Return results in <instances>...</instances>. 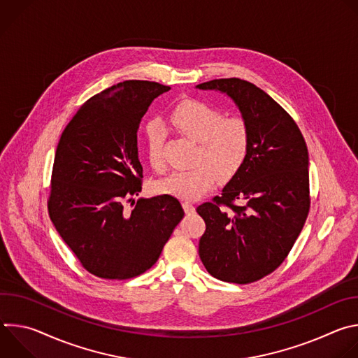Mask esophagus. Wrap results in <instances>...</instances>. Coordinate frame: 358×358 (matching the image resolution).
<instances>
[{
	"label": "esophagus",
	"mask_w": 358,
	"mask_h": 358,
	"mask_svg": "<svg viewBox=\"0 0 358 358\" xmlns=\"http://www.w3.org/2000/svg\"><path fill=\"white\" fill-rule=\"evenodd\" d=\"M182 208H184V211H185V214H191V213H194V206L192 203L189 202V201H184L182 202Z\"/></svg>",
	"instance_id": "esophagus-1"
}]
</instances>
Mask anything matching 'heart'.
<instances>
[{
    "instance_id": "heart-1",
    "label": "heart",
    "mask_w": 358,
    "mask_h": 358,
    "mask_svg": "<svg viewBox=\"0 0 358 358\" xmlns=\"http://www.w3.org/2000/svg\"><path fill=\"white\" fill-rule=\"evenodd\" d=\"M171 122L188 138L198 143L194 163L189 170H177L156 182L162 194L181 199H194L210 191L218 177H234L246 160L249 131L241 119H224L222 113L199 100H184L178 103ZM145 148L151 167L164 169L163 129L157 122L145 127Z\"/></svg>"
}]
</instances>
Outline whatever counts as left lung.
<instances>
[{
	"mask_svg": "<svg viewBox=\"0 0 358 358\" xmlns=\"http://www.w3.org/2000/svg\"><path fill=\"white\" fill-rule=\"evenodd\" d=\"M196 89L231 97L249 131L248 156L239 171L220 196L196 208L207 227L198 253L214 278L250 283L280 266L308 218V147L294 120L253 83L214 79Z\"/></svg>",
	"mask_w": 358,
	"mask_h": 358,
	"instance_id": "1",
	"label": "left lung"
}]
</instances>
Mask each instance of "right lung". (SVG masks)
Masks as SVG:
<instances>
[{
  "label": "right lung",
  "instance_id": "obj_1",
  "mask_svg": "<svg viewBox=\"0 0 358 358\" xmlns=\"http://www.w3.org/2000/svg\"><path fill=\"white\" fill-rule=\"evenodd\" d=\"M170 87L126 80L90 97L57 147L48 211L82 266L101 279L123 280L155 265L184 217L177 198H138L137 130L151 101Z\"/></svg>",
  "mask_w": 358,
  "mask_h": 358
}]
</instances>
